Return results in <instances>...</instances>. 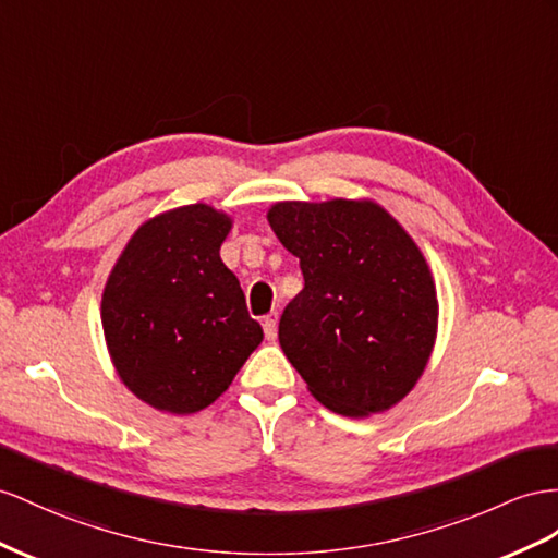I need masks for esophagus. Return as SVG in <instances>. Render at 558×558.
Instances as JSON below:
<instances>
[{
	"instance_id": "34e87169",
	"label": "esophagus",
	"mask_w": 558,
	"mask_h": 558,
	"mask_svg": "<svg viewBox=\"0 0 558 558\" xmlns=\"http://www.w3.org/2000/svg\"><path fill=\"white\" fill-rule=\"evenodd\" d=\"M264 335H266V339H276V335H278V313L274 311V313H268V316L264 318Z\"/></svg>"
}]
</instances>
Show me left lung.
Wrapping results in <instances>:
<instances>
[{
  "label": "left lung",
  "mask_w": 558,
  "mask_h": 558,
  "mask_svg": "<svg viewBox=\"0 0 558 558\" xmlns=\"http://www.w3.org/2000/svg\"><path fill=\"white\" fill-rule=\"evenodd\" d=\"M268 223L304 274L278 339L308 391L347 417L403 401L438 325L432 270L403 226L369 199L278 203Z\"/></svg>",
  "instance_id": "obj_1"
}]
</instances>
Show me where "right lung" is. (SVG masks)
Instances as JSON below:
<instances>
[{
	"label": "right lung",
	"instance_id": "right-lung-1",
	"mask_svg": "<svg viewBox=\"0 0 558 558\" xmlns=\"http://www.w3.org/2000/svg\"><path fill=\"white\" fill-rule=\"evenodd\" d=\"M231 223L203 203L165 211L126 242L106 282L112 365L141 401L171 415L217 401L264 339L219 256Z\"/></svg>",
	"mask_w": 558,
	"mask_h": 558
}]
</instances>
